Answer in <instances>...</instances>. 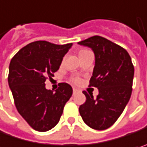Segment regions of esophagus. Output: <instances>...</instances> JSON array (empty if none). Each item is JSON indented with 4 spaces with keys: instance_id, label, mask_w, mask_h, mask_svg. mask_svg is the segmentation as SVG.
<instances>
[{
    "instance_id": "esophagus-1",
    "label": "esophagus",
    "mask_w": 147,
    "mask_h": 147,
    "mask_svg": "<svg viewBox=\"0 0 147 147\" xmlns=\"http://www.w3.org/2000/svg\"><path fill=\"white\" fill-rule=\"evenodd\" d=\"M78 92V90L77 89H76V88H73V94H76V92Z\"/></svg>"
}]
</instances>
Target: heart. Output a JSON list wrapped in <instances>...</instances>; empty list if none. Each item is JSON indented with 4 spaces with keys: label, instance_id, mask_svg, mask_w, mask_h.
Wrapping results in <instances>:
<instances>
[{
    "label": "heart",
    "instance_id": "heart-1",
    "mask_svg": "<svg viewBox=\"0 0 147 147\" xmlns=\"http://www.w3.org/2000/svg\"><path fill=\"white\" fill-rule=\"evenodd\" d=\"M87 51H88V50H87V49H81V50L79 51V55H82V54H83V53H85V52H87ZM76 82H78V81L76 80Z\"/></svg>",
    "mask_w": 147,
    "mask_h": 147
}]
</instances>
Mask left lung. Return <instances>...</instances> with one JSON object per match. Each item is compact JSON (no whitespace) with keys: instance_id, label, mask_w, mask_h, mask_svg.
<instances>
[{"instance_id":"8db88e82","label":"left lung","mask_w":147,"mask_h":147,"mask_svg":"<svg viewBox=\"0 0 147 147\" xmlns=\"http://www.w3.org/2000/svg\"><path fill=\"white\" fill-rule=\"evenodd\" d=\"M91 48L95 66L90 87H98V95L83 92L87 100L80 106L83 121L94 129L102 130L113 125L123 113L130 98L134 65L126 50L101 36H93L78 43Z\"/></svg>"}]
</instances>
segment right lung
<instances>
[{"instance_id":"right-lung-1","label":"right lung","mask_w":147,"mask_h":147,"mask_svg":"<svg viewBox=\"0 0 147 147\" xmlns=\"http://www.w3.org/2000/svg\"><path fill=\"white\" fill-rule=\"evenodd\" d=\"M71 46L35 41L21 49L10 62L8 84L16 108L35 130L45 132L55 126L72 95L67 83H60L55 92L46 89L45 83L59 70Z\"/></svg>"}]
</instances>
